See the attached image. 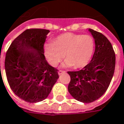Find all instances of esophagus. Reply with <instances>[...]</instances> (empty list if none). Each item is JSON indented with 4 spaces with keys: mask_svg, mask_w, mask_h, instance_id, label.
<instances>
[{
    "mask_svg": "<svg viewBox=\"0 0 124 124\" xmlns=\"http://www.w3.org/2000/svg\"><path fill=\"white\" fill-rule=\"evenodd\" d=\"M65 72H65L64 70H59V72H58V74L60 75V74H63V73H65Z\"/></svg>",
    "mask_w": 124,
    "mask_h": 124,
    "instance_id": "esophagus-1",
    "label": "esophagus"
}]
</instances>
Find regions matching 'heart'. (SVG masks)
Segmentation results:
<instances>
[{"mask_svg": "<svg viewBox=\"0 0 124 124\" xmlns=\"http://www.w3.org/2000/svg\"><path fill=\"white\" fill-rule=\"evenodd\" d=\"M95 41L90 35L66 33L60 35L52 44L46 46V56L52 66H56L64 57V67L80 68L85 66L91 59Z\"/></svg>", "mask_w": 124, "mask_h": 124, "instance_id": "1", "label": "heart"}]
</instances>
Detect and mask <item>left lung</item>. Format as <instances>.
I'll return each instance as SVG.
<instances>
[{
    "mask_svg": "<svg viewBox=\"0 0 124 124\" xmlns=\"http://www.w3.org/2000/svg\"><path fill=\"white\" fill-rule=\"evenodd\" d=\"M89 31L95 43L92 60L82 70L68 72L70 77L68 92L76 100L86 103L96 101L106 92L116 66V54L110 41L101 33Z\"/></svg>",
    "mask_w": 124,
    "mask_h": 124,
    "instance_id": "1",
    "label": "left lung"
}]
</instances>
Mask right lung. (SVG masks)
Masks as SVG:
<instances>
[{
	"instance_id": "obj_1",
	"label": "right lung",
	"mask_w": 124,
	"mask_h": 124,
	"mask_svg": "<svg viewBox=\"0 0 124 124\" xmlns=\"http://www.w3.org/2000/svg\"><path fill=\"white\" fill-rule=\"evenodd\" d=\"M49 30L26 29L8 49L5 61L6 76L13 93L28 103L44 100L59 78L58 70L50 66L44 46Z\"/></svg>"
}]
</instances>
